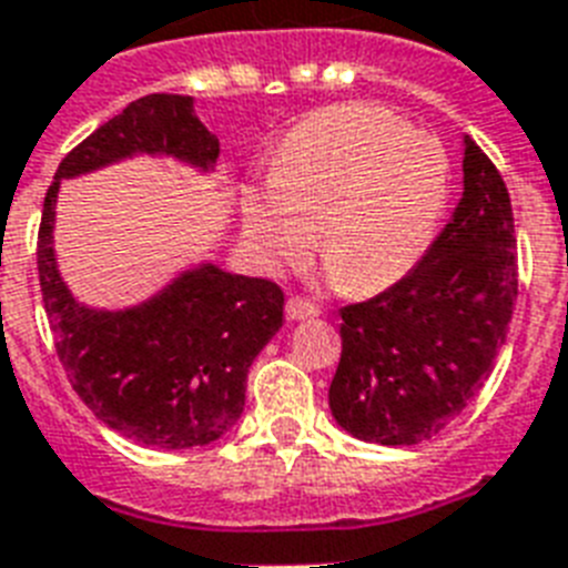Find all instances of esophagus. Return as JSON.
<instances>
[{
	"label": "esophagus",
	"mask_w": 568,
	"mask_h": 568,
	"mask_svg": "<svg viewBox=\"0 0 568 568\" xmlns=\"http://www.w3.org/2000/svg\"><path fill=\"white\" fill-rule=\"evenodd\" d=\"M285 315H288V321H306V317L321 315V308L306 297H288L285 300Z\"/></svg>",
	"instance_id": "esophagus-1"
}]
</instances>
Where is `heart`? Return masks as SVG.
I'll use <instances>...</instances> for the list:
<instances>
[{
  "mask_svg": "<svg viewBox=\"0 0 568 568\" xmlns=\"http://www.w3.org/2000/svg\"><path fill=\"white\" fill-rule=\"evenodd\" d=\"M449 197L444 145L371 104H341L300 122L274 178L242 195L244 236L268 271L315 244L338 285L376 294L423 260Z\"/></svg>",
  "mask_w": 568,
  "mask_h": 568,
  "instance_id": "1",
  "label": "heart"
}]
</instances>
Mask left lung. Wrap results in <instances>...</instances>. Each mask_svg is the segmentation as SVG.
<instances>
[{"instance_id": "obj_1", "label": "left lung", "mask_w": 568, "mask_h": 568, "mask_svg": "<svg viewBox=\"0 0 568 568\" xmlns=\"http://www.w3.org/2000/svg\"><path fill=\"white\" fill-rule=\"evenodd\" d=\"M516 306V236L499 169L464 136V195L417 268L341 308L332 417L358 440L414 446L467 408Z\"/></svg>"}]
</instances>
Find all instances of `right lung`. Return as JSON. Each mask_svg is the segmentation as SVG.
Wrapping results in <instances>:
<instances>
[{
  "instance_id": "add662e5",
  "label": "right lung",
  "mask_w": 568,
  "mask_h": 568,
  "mask_svg": "<svg viewBox=\"0 0 568 568\" xmlns=\"http://www.w3.org/2000/svg\"><path fill=\"white\" fill-rule=\"evenodd\" d=\"M136 154L174 156L210 172L219 140L195 116L189 95L154 92L69 151L45 192L37 233L43 306L72 388L104 426L145 446H206L242 417L247 371L283 326L285 297L271 280L206 262L140 306L104 312L78 303L54 262L60 180Z\"/></svg>"
}]
</instances>
